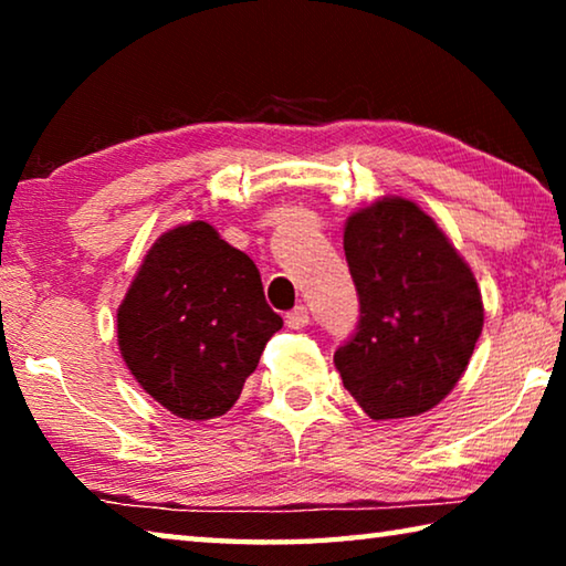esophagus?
<instances>
[{
  "mask_svg": "<svg viewBox=\"0 0 566 566\" xmlns=\"http://www.w3.org/2000/svg\"><path fill=\"white\" fill-rule=\"evenodd\" d=\"M284 322L290 329H302L310 324V312H306V306H294L292 312L284 314Z\"/></svg>",
  "mask_w": 566,
  "mask_h": 566,
  "instance_id": "esophagus-1",
  "label": "esophagus"
}]
</instances>
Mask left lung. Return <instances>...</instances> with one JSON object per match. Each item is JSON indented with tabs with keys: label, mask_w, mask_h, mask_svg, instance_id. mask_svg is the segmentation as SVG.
<instances>
[{
	"label": "left lung",
	"mask_w": 566,
	"mask_h": 566,
	"mask_svg": "<svg viewBox=\"0 0 566 566\" xmlns=\"http://www.w3.org/2000/svg\"><path fill=\"white\" fill-rule=\"evenodd\" d=\"M344 254L359 294L357 332L334 352L344 387L371 419L437 407L482 334L472 270L434 219L401 197L354 212Z\"/></svg>",
	"instance_id": "1"
}]
</instances>
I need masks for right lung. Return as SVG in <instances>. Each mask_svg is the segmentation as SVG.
<instances>
[{
	"instance_id": "1",
	"label": "right lung",
	"mask_w": 566,
	"mask_h": 566,
	"mask_svg": "<svg viewBox=\"0 0 566 566\" xmlns=\"http://www.w3.org/2000/svg\"><path fill=\"white\" fill-rule=\"evenodd\" d=\"M280 329L256 264L207 222L161 234L117 312L119 352L134 379L191 421L234 407Z\"/></svg>"
}]
</instances>
